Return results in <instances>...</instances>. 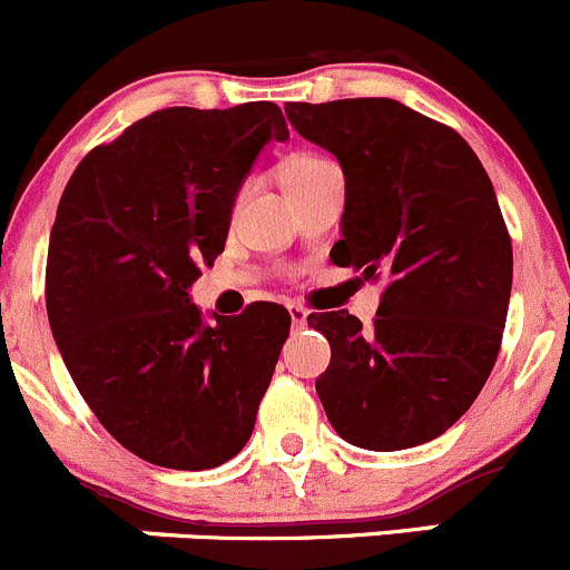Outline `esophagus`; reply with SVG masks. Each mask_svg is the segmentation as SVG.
I'll use <instances>...</instances> for the list:
<instances>
[{
	"label": "esophagus",
	"instance_id": "34e87169",
	"mask_svg": "<svg viewBox=\"0 0 570 570\" xmlns=\"http://www.w3.org/2000/svg\"><path fill=\"white\" fill-rule=\"evenodd\" d=\"M287 313H291L293 330H302V326L307 324V309H304L302 304H287Z\"/></svg>",
	"mask_w": 570,
	"mask_h": 570
}]
</instances>
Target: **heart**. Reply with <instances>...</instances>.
<instances>
[{
  "mask_svg": "<svg viewBox=\"0 0 570 570\" xmlns=\"http://www.w3.org/2000/svg\"><path fill=\"white\" fill-rule=\"evenodd\" d=\"M330 166H335V163L326 160V157H321V155H307V151H304V155L287 157V160L283 163V171L279 174H283V185L287 188V194H293L298 185H304L307 179H313L315 174L324 171V168H330Z\"/></svg>",
  "mask_w": 570,
  "mask_h": 570,
  "instance_id": "1",
  "label": "heart"
}]
</instances>
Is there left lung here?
Wrapping results in <instances>:
<instances>
[{"mask_svg":"<svg viewBox=\"0 0 570 570\" xmlns=\"http://www.w3.org/2000/svg\"><path fill=\"white\" fill-rule=\"evenodd\" d=\"M285 112L343 168L332 263L391 279L368 330L346 309L315 313L332 348L315 380L326 419L371 452L435 441L488 382L510 307L512 244L493 183L452 127L396 99L287 101Z\"/></svg>","mask_w":570,"mask_h":570,"instance_id":"8db88e82","label":"left lung"}]
</instances>
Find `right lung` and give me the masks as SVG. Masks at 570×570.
<instances>
[{"label": "right lung", "mask_w": 570, "mask_h": 570, "mask_svg": "<svg viewBox=\"0 0 570 570\" xmlns=\"http://www.w3.org/2000/svg\"><path fill=\"white\" fill-rule=\"evenodd\" d=\"M272 140H287L274 101L166 107L88 151L60 196L49 326L96 419L146 463L216 469L255 430L291 315L255 302L207 321L188 291Z\"/></svg>", "instance_id": "right-lung-1"}]
</instances>
